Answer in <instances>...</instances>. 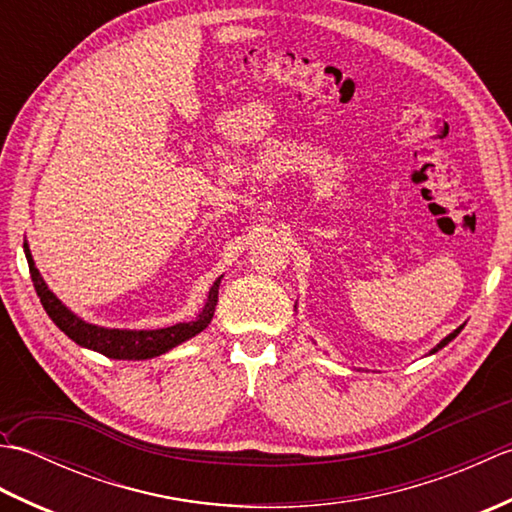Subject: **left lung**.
I'll return each mask as SVG.
<instances>
[{
  "instance_id": "obj_1",
  "label": "left lung",
  "mask_w": 512,
  "mask_h": 512,
  "mask_svg": "<svg viewBox=\"0 0 512 512\" xmlns=\"http://www.w3.org/2000/svg\"><path fill=\"white\" fill-rule=\"evenodd\" d=\"M460 330H462V328H458V330H453V332H451V334L447 336V339H444V341H440V343H438V347H436V350H433V352H438V350H442V347H444V345H447L449 341H453V339H455V336H458V334H460Z\"/></svg>"
}]
</instances>
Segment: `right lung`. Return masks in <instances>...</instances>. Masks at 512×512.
Here are the masks:
<instances>
[{
  "label": "right lung",
  "mask_w": 512,
  "mask_h": 512,
  "mask_svg": "<svg viewBox=\"0 0 512 512\" xmlns=\"http://www.w3.org/2000/svg\"><path fill=\"white\" fill-rule=\"evenodd\" d=\"M24 250H26L32 284H35L41 306L48 312V317L57 323V328L68 334L74 343L90 347V350L101 352L107 358L143 361V358L160 356L169 352L171 347H176L187 339H191V336L200 334L213 319V312L217 306V290H220V279L211 286L209 299H206V306L198 314V319L189 323H176L171 325V328H160V330H107V328H99V325L85 323L52 295L46 286V281L41 279L39 270L35 268V262H32L28 244H24Z\"/></svg>",
  "instance_id": "add662e5"
}]
</instances>
